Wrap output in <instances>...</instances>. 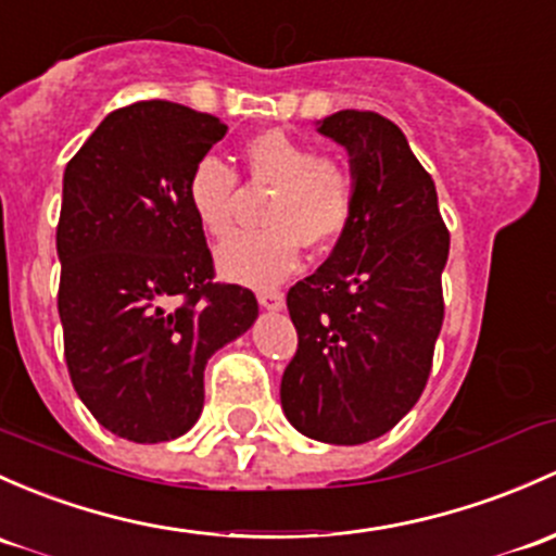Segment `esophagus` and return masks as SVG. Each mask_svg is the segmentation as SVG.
I'll use <instances>...</instances> for the list:
<instances>
[{"instance_id": "34e87169", "label": "esophagus", "mask_w": 556, "mask_h": 556, "mask_svg": "<svg viewBox=\"0 0 556 556\" xmlns=\"http://www.w3.org/2000/svg\"><path fill=\"white\" fill-rule=\"evenodd\" d=\"M258 303L266 312H279L285 306V295L277 293V290H263V293H258Z\"/></svg>"}]
</instances>
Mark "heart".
Wrapping results in <instances>:
<instances>
[{"label": "heart", "instance_id": "1", "mask_svg": "<svg viewBox=\"0 0 556 556\" xmlns=\"http://www.w3.org/2000/svg\"><path fill=\"white\" fill-rule=\"evenodd\" d=\"M250 184L271 186L263 204L266 229L233 233L215 253V266L229 282L266 285L288 277L301 258V244L325 248L346 229L354 207V178L332 156H314L306 143L285 130H263L242 146ZM237 173L218 156L194 162L186 180V202L204 233L220 239L231 231L237 210Z\"/></svg>", "mask_w": 556, "mask_h": 556}]
</instances>
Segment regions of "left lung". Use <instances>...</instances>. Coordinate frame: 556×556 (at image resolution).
I'll return each mask as SVG.
<instances>
[{"label":"left lung","mask_w":556,"mask_h":556,"mask_svg":"<svg viewBox=\"0 0 556 556\" xmlns=\"http://www.w3.org/2000/svg\"><path fill=\"white\" fill-rule=\"evenodd\" d=\"M317 132L346 149L354 207L330 258L288 293L298 352L279 396L308 440L362 445L394 429L429 378L450 233L394 122L346 109Z\"/></svg>","instance_id":"left-lung-1"}]
</instances>
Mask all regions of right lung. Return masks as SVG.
I'll return each instance as SVG.
<instances>
[{"instance_id":"1","label":"right lung","mask_w":556,"mask_h":556,"mask_svg":"<svg viewBox=\"0 0 556 556\" xmlns=\"http://www.w3.org/2000/svg\"><path fill=\"white\" fill-rule=\"evenodd\" d=\"M229 127L170 101L111 111L63 173L58 314L72 383L103 429L154 445L204 405L207 359L258 319L186 202L197 160Z\"/></svg>"}]
</instances>
